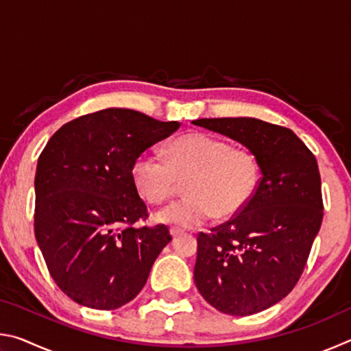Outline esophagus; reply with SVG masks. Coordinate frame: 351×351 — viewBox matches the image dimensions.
Here are the masks:
<instances>
[{"mask_svg":"<svg viewBox=\"0 0 351 351\" xmlns=\"http://www.w3.org/2000/svg\"><path fill=\"white\" fill-rule=\"evenodd\" d=\"M182 232L181 229H178V228H170V234H171V237H173V239H176L178 235H180Z\"/></svg>","mask_w":351,"mask_h":351,"instance_id":"esophagus-1","label":"esophagus"}]
</instances>
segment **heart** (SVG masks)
Masks as SVG:
<instances>
[{
  "label": "heart",
  "mask_w": 351,
  "mask_h": 351,
  "mask_svg": "<svg viewBox=\"0 0 351 351\" xmlns=\"http://www.w3.org/2000/svg\"><path fill=\"white\" fill-rule=\"evenodd\" d=\"M186 177L187 197L159 212V221L197 228L215 213L219 218L237 215L257 190L260 167L252 152L207 133L180 136L165 148V159L145 152L132 167L134 187L150 204L173 197L178 181Z\"/></svg>",
  "instance_id": "1"
}]
</instances>
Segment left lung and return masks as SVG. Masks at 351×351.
I'll return each instance as SVG.
<instances>
[{
  "mask_svg": "<svg viewBox=\"0 0 351 351\" xmlns=\"http://www.w3.org/2000/svg\"><path fill=\"white\" fill-rule=\"evenodd\" d=\"M193 123L245 145L261 173L245 209L210 232L198 234L195 285L224 314L260 313L293 291L322 224L317 161L294 132L260 119Z\"/></svg>",
  "mask_w": 351,
  "mask_h": 351,
  "instance_id": "obj_1",
  "label": "left lung"
}]
</instances>
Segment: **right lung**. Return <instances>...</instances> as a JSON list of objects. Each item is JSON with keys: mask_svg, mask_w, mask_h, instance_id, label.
Returning <instances> with one entry per match:
<instances>
[{"mask_svg": "<svg viewBox=\"0 0 351 351\" xmlns=\"http://www.w3.org/2000/svg\"><path fill=\"white\" fill-rule=\"evenodd\" d=\"M144 112L106 108L57 130L35 173V239L57 287L77 304L116 310L141 293L169 228H133L148 212L134 159L180 128Z\"/></svg>", "mask_w": 351, "mask_h": 351, "instance_id": "right-lung-1", "label": "right lung"}]
</instances>
